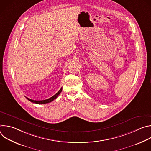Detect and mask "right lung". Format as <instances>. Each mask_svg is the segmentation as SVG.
Listing matches in <instances>:
<instances>
[{
	"instance_id": "add662e5",
	"label": "right lung",
	"mask_w": 151,
	"mask_h": 151,
	"mask_svg": "<svg viewBox=\"0 0 151 151\" xmlns=\"http://www.w3.org/2000/svg\"><path fill=\"white\" fill-rule=\"evenodd\" d=\"M62 91V88H61V89L55 94L52 97H50V99H46V100H32L30 99H29L27 97H26L30 101H32L33 103H36V104H46V103H50V102H51L52 101H53L54 99H55L61 93V92Z\"/></svg>"
}]
</instances>
